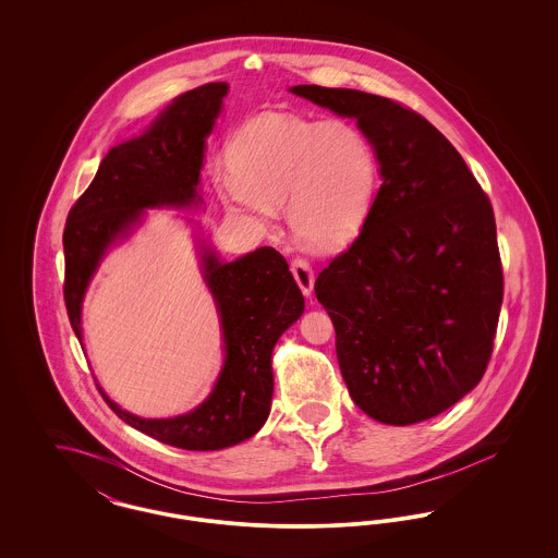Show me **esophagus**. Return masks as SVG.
Returning <instances> with one entry per match:
<instances>
[{
	"instance_id": "1",
	"label": "esophagus",
	"mask_w": 558,
	"mask_h": 558,
	"mask_svg": "<svg viewBox=\"0 0 558 558\" xmlns=\"http://www.w3.org/2000/svg\"><path fill=\"white\" fill-rule=\"evenodd\" d=\"M291 271L292 276H294V280H296V284H299V289H301V292H303L305 296H312V292H314V282H316V276H314V269H312V266H310L305 259L296 257V259H292Z\"/></svg>"
}]
</instances>
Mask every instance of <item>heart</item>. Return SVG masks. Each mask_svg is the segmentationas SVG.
Segmentation results:
<instances>
[{"mask_svg":"<svg viewBox=\"0 0 558 558\" xmlns=\"http://www.w3.org/2000/svg\"><path fill=\"white\" fill-rule=\"evenodd\" d=\"M226 162L232 178L219 196L232 211L267 228L287 203L292 232L322 248L357 236L378 182L374 144L345 117H253L232 135Z\"/></svg>","mask_w":558,"mask_h":558,"instance_id":"b5f03b06","label":"heart"}]
</instances>
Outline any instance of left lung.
I'll return each mask as SVG.
<instances>
[{
    "label": "left lung",
    "instance_id": "left-lung-1",
    "mask_svg": "<svg viewBox=\"0 0 558 558\" xmlns=\"http://www.w3.org/2000/svg\"><path fill=\"white\" fill-rule=\"evenodd\" d=\"M291 92L355 119L380 167L360 236L316 280L349 396L385 425L433 418L477 387L494 349L505 280L489 198L414 110L345 87Z\"/></svg>",
    "mask_w": 558,
    "mask_h": 558
}]
</instances>
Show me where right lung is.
Segmentation results:
<instances>
[{
    "label": "right lung",
    "mask_w": 558,
    "mask_h": 558,
    "mask_svg": "<svg viewBox=\"0 0 558 558\" xmlns=\"http://www.w3.org/2000/svg\"><path fill=\"white\" fill-rule=\"evenodd\" d=\"M228 83H207L178 96L144 130L112 146L64 226V301L83 343L81 310L108 251L130 239L146 209H198L205 144L223 107ZM192 223V219H187ZM196 230H201L196 226ZM203 280L221 326L223 366L203 403L173 418H142L114 403L128 425L182 450H223L266 425L274 393L271 351L301 318L305 299L287 259L271 246L221 262L203 232L194 234Z\"/></svg>",
    "instance_id": "obj_1"
}]
</instances>
